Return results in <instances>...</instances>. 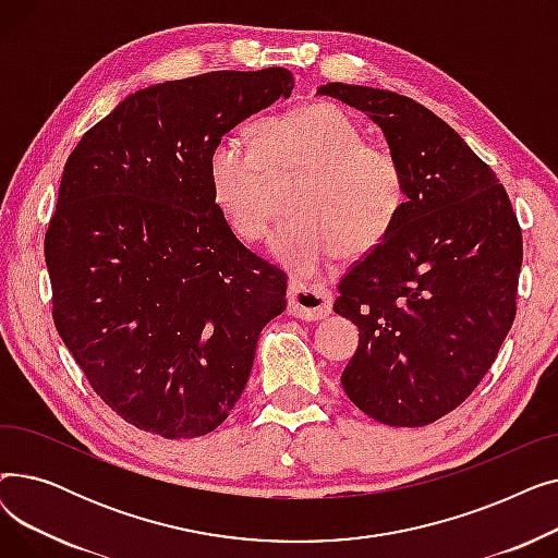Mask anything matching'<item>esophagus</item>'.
Returning <instances> with one entry per match:
<instances>
[{
	"instance_id": "esophagus-1",
	"label": "esophagus",
	"mask_w": 558,
	"mask_h": 558,
	"mask_svg": "<svg viewBox=\"0 0 558 558\" xmlns=\"http://www.w3.org/2000/svg\"><path fill=\"white\" fill-rule=\"evenodd\" d=\"M289 314L303 320H320L332 312V294L320 284H289Z\"/></svg>"
}]
</instances>
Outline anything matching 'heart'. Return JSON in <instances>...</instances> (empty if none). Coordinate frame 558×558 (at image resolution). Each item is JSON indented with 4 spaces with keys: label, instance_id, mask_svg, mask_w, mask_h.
I'll use <instances>...</instances> for the list:
<instances>
[{
    "label": "heart",
    "instance_id": "obj_1",
    "mask_svg": "<svg viewBox=\"0 0 558 558\" xmlns=\"http://www.w3.org/2000/svg\"><path fill=\"white\" fill-rule=\"evenodd\" d=\"M335 104L316 101L267 117L255 146L221 135L208 156L213 201L244 242L264 238L274 217V185L299 181L289 213L271 238L274 257L299 278L324 264L364 257L383 244L407 201L400 158Z\"/></svg>",
    "mask_w": 558,
    "mask_h": 558
}]
</instances>
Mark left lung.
<instances>
[{
    "label": "left lung",
    "instance_id": "left-lung-1",
    "mask_svg": "<svg viewBox=\"0 0 558 558\" xmlns=\"http://www.w3.org/2000/svg\"><path fill=\"white\" fill-rule=\"evenodd\" d=\"M316 95L366 112L407 181L389 238L339 280L335 312L360 328L341 385L377 423L423 427L477 389L513 326L520 223L495 171L429 108L345 83Z\"/></svg>",
    "mask_w": 558,
    "mask_h": 558
}]
</instances>
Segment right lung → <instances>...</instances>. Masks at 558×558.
I'll use <instances>...</instances> for the list:
<instances>
[{
	"label": "right lung",
	"instance_id": "obj_1",
	"mask_svg": "<svg viewBox=\"0 0 558 558\" xmlns=\"http://www.w3.org/2000/svg\"><path fill=\"white\" fill-rule=\"evenodd\" d=\"M294 90L284 68L208 72L126 97L70 154L45 232L53 326L137 429L196 438L240 400L287 274L213 201V144Z\"/></svg>",
	"mask_w": 558,
	"mask_h": 558
}]
</instances>
